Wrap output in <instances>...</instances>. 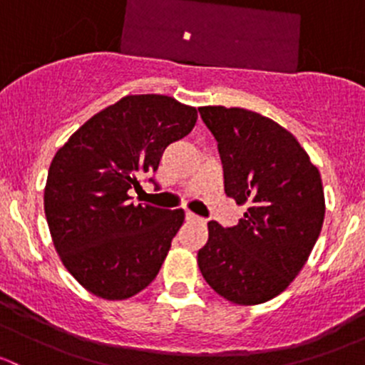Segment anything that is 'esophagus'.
<instances>
[{"instance_id":"esophagus-1","label":"esophagus","mask_w":365,"mask_h":365,"mask_svg":"<svg viewBox=\"0 0 365 365\" xmlns=\"http://www.w3.org/2000/svg\"><path fill=\"white\" fill-rule=\"evenodd\" d=\"M185 220H189V222H200V220H203V219H201V217H197L196 213L185 212Z\"/></svg>"}]
</instances>
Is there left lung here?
<instances>
[{
    "instance_id": "8db88e82",
    "label": "left lung",
    "mask_w": 365,
    "mask_h": 365,
    "mask_svg": "<svg viewBox=\"0 0 365 365\" xmlns=\"http://www.w3.org/2000/svg\"><path fill=\"white\" fill-rule=\"evenodd\" d=\"M217 141L224 192L247 206L237 226L208 222L197 264L213 292L240 305L284 292L307 261L325 217L322 176L295 135L242 108H200Z\"/></svg>"
}]
</instances>
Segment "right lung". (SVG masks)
Returning a JSON list of instances; mask_svg holds the SVG:
<instances>
[{
  "instance_id": "obj_1",
  "label": "right lung",
  "mask_w": 365,
  "mask_h": 365,
  "mask_svg": "<svg viewBox=\"0 0 365 365\" xmlns=\"http://www.w3.org/2000/svg\"><path fill=\"white\" fill-rule=\"evenodd\" d=\"M197 111L165 95H128L95 114L51 162L43 210L54 247L83 288L125 300L159 274L183 210L134 205L165 146L194 128ZM155 183V178H150Z\"/></svg>"
}]
</instances>
